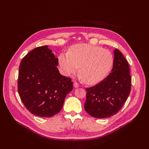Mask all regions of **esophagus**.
<instances>
[{
	"instance_id": "esophagus-1",
	"label": "esophagus",
	"mask_w": 149,
	"mask_h": 149,
	"mask_svg": "<svg viewBox=\"0 0 149 149\" xmlns=\"http://www.w3.org/2000/svg\"><path fill=\"white\" fill-rule=\"evenodd\" d=\"M73 86H74V88H78V87L79 86V84L78 83L75 82V83H74Z\"/></svg>"
}]
</instances>
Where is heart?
<instances>
[{
    "mask_svg": "<svg viewBox=\"0 0 149 149\" xmlns=\"http://www.w3.org/2000/svg\"><path fill=\"white\" fill-rule=\"evenodd\" d=\"M58 60L63 74L67 76L75 73L80 66L81 79L89 84L102 81L113 64L109 51L89 44L76 45L68 54L61 53Z\"/></svg>",
    "mask_w": 149,
    "mask_h": 149,
    "instance_id": "heart-1",
    "label": "heart"
}]
</instances>
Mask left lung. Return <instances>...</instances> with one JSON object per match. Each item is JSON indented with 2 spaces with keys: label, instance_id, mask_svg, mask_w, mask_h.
I'll return each mask as SVG.
<instances>
[{
  "label": "left lung",
  "instance_id": "obj_1",
  "mask_svg": "<svg viewBox=\"0 0 149 149\" xmlns=\"http://www.w3.org/2000/svg\"><path fill=\"white\" fill-rule=\"evenodd\" d=\"M111 73L100 83L86 88L84 109L93 118H110L118 113L130 92L131 77L128 63L119 49H115Z\"/></svg>",
  "mask_w": 149,
  "mask_h": 149
}]
</instances>
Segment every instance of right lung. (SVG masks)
<instances>
[{
	"mask_svg": "<svg viewBox=\"0 0 149 149\" xmlns=\"http://www.w3.org/2000/svg\"><path fill=\"white\" fill-rule=\"evenodd\" d=\"M58 65V59L47 45L32 49L22 59L18 91L22 102L32 114L41 118L56 114L73 89L71 79L62 76Z\"/></svg>",
	"mask_w": 149,
	"mask_h": 149,
	"instance_id": "right-lung-1",
	"label": "right lung"
}]
</instances>
